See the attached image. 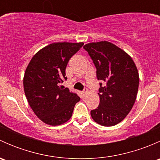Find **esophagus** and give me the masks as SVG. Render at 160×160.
I'll list each match as a JSON object with an SVG mask.
<instances>
[{
  "label": "esophagus",
  "mask_w": 160,
  "mask_h": 160,
  "mask_svg": "<svg viewBox=\"0 0 160 160\" xmlns=\"http://www.w3.org/2000/svg\"><path fill=\"white\" fill-rule=\"evenodd\" d=\"M88 88H84V90H83V95H87V94H88Z\"/></svg>",
  "instance_id": "obj_1"
}]
</instances>
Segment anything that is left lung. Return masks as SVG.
<instances>
[{"label": "left lung", "mask_w": 160, "mask_h": 160, "mask_svg": "<svg viewBox=\"0 0 160 160\" xmlns=\"http://www.w3.org/2000/svg\"><path fill=\"white\" fill-rule=\"evenodd\" d=\"M83 49L97 69L100 83L99 106L90 111L92 118L103 126L122 122L133 107L139 83L137 67L129 55L107 41L91 42Z\"/></svg>", "instance_id": "8db88e82"}]
</instances>
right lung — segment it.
Here are the masks:
<instances>
[{
	"label": "right lung",
	"mask_w": 160,
	"mask_h": 160,
	"mask_svg": "<svg viewBox=\"0 0 160 160\" xmlns=\"http://www.w3.org/2000/svg\"><path fill=\"white\" fill-rule=\"evenodd\" d=\"M83 46V42L52 43L39 50L27 67L23 80L25 96L35 115L47 125L67 122L80 100L61 83L67 79L69 60Z\"/></svg>",
	"instance_id": "right-lung-1"
}]
</instances>
